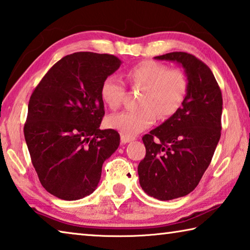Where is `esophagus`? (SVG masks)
<instances>
[{
  "label": "esophagus",
  "mask_w": 250,
  "mask_h": 250,
  "mask_svg": "<svg viewBox=\"0 0 250 250\" xmlns=\"http://www.w3.org/2000/svg\"><path fill=\"white\" fill-rule=\"evenodd\" d=\"M134 139H135L134 137H129V135H125V134H121V137H120L122 145H125V143H128L130 141H133Z\"/></svg>",
  "instance_id": "esophagus-1"
}]
</instances>
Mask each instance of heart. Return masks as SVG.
<instances>
[{
    "label": "heart",
    "mask_w": 250,
    "mask_h": 250,
    "mask_svg": "<svg viewBox=\"0 0 250 250\" xmlns=\"http://www.w3.org/2000/svg\"><path fill=\"white\" fill-rule=\"evenodd\" d=\"M125 77L132 84L143 87L139 99L140 108L110 115L105 124L125 135H134L154 124L156 117L174 115L183 104L188 89V78L184 70L170 68L154 61H142L125 70ZM125 84L113 75L101 82L100 97L110 109L122 103Z\"/></svg>",
    "instance_id": "1"
}]
</instances>
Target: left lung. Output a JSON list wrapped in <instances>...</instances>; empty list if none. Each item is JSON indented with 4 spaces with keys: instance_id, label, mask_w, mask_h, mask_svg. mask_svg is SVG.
Listing matches in <instances>:
<instances>
[{
    "instance_id": "1",
    "label": "left lung",
    "mask_w": 250,
    "mask_h": 250,
    "mask_svg": "<svg viewBox=\"0 0 250 250\" xmlns=\"http://www.w3.org/2000/svg\"><path fill=\"white\" fill-rule=\"evenodd\" d=\"M176 62L188 78L182 107L142 137L146 153L138 167L147 195L170 201L191 193L208 167L222 130V91L209 67L192 54L173 52L154 57Z\"/></svg>"
}]
</instances>
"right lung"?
<instances>
[{"mask_svg":"<svg viewBox=\"0 0 250 250\" xmlns=\"http://www.w3.org/2000/svg\"><path fill=\"white\" fill-rule=\"evenodd\" d=\"M121 65L118 57L90 52L62 57L29 98L25 141L43 188L65 201L95 191L105 160L120 143L116 130H100V86Z\"/></svg>","mask_w":250,"mask_h":250,"instance_id":"1","label":"right lung"}]
</instances>
